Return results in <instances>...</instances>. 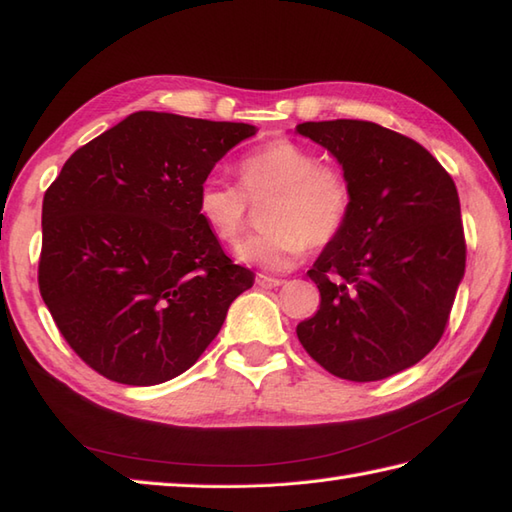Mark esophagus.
I'll use <instances>...</instances> for the list:
<instances>
[{
	"label": "esophagus",
	"mask_w": 512,
	"mask_h": 512,
	"mask_svg": "<svg viewBox=\"0 0 512 512\" xmlns=\"http://www.w3.org/2000/svg\"><path fill=\"white\" fill-rule=\"evenodd\" d=\"M255 281H257V286H259V288H264V290L277 288V286L284 284V279H279V277H270V275H264V273H257Z\"/></svg>",
	"instance_id": "34e87169"
}]
</instances>
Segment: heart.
Segmentation results:
<instances>
[{"instance_id":"b5f03b06","label":"heart","mask_w":512,"mask_h":512,"mask_svg":"<svg viewBox=\"0 0 512 512\" xmlns=\"http://www.w3.org/2000/svg\"><path fill=\"white\" fill-rule=\"evenodd\" d=\"M250 202L270 198L262 226L235 246V259L268 273L295 268L306 246H325L343 231L352 206L350 182L339 169L321 167L319 156L290 138H275L239 162V187L220 176L198 187V213L211 233L233 242L242 233Z\"/></svg>"}]
</instances>
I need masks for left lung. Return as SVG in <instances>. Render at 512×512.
Wrapping results in <instances>:
<instances>
[{
    "mask_svg": "<svg viewBox=\"0 0 512 512\" xmlns=\"http://www.w3.org/2000/svg\"><path fill=\"white\" fill-rule=\"evenodd\" d=\"M350 182L343 231L308 277L319 310L297 325L306 352L330 374L369 383L427 356L447 328L466 246L455 182L427 149L367 121L301 123Z\"/></svg>",
    "mask_w": 512,
    "mask_h": 512,
    "instance_id": "obj_1",
    "label": "left lung"
}]
</instances>
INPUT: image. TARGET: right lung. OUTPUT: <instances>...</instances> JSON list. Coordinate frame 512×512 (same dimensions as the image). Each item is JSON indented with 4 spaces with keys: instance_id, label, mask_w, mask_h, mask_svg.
<instances>
[{
    "instance_id": "right-lung-1",
    "label": "right lung",
    "mask_w": 512,
    "mask_h": 512,
    "mask_svg": "<svg viewBox=\"0 0 512 512\" xmlns=\"http://www.w3.org/2000/svg\"><path fill=\"white\" fill-rule=\"evenodd\" d=\"M246 123L134 112L76 149L43 195L39 290L63 339L123 385L180 376L255 275L198 213V187Z\"/></svg>"
}]
</instances>
